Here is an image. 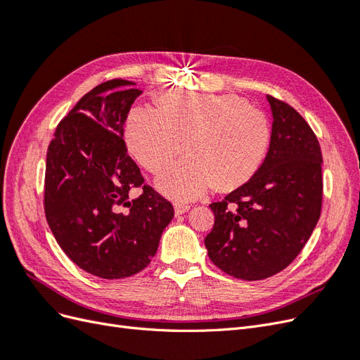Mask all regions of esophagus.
I'll return each instance as SVG.
<instances>
[{"label": "esophagus", "instance_id": "obj_1", "mask_svg": "<svg viewBox=\"0 0 360 360\" xmlns=\"http://www.w3.org/2000/svg\"><path fill=\"white\" fill-rule=\"evenodd\" d=\"M174 209H176V214L180 216V214H184L186 212H189L191 205L189 204H183V202H176V204H174Z\"/></svg>", "mask_w": 360, "mask_h": 360}]
</instances>
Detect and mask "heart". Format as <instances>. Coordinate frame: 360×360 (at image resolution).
<instances>
[{
    "mask_svg": "<svg viewBox=\"0 0 360 360\" xmlns=\"http://www.w3.org/2000/svg\"><path fill=\"white\" fill-rule=\"evenodd\" d=\"M159 108L138 105L127 115L126 136L135 159L159 174L158 188L176 200H193L217 186L231 189L264 162L271 130L267 117L234 94L167 91Z\"/></svg>",
    "mask_w": 360,
    "mask_h": 360,
    "instance_id": "1",
    "label": "heart"
}]
</instances>
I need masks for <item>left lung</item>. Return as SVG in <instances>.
Here are the masks:
<instances>
[{
  "mask_svg": "<svg viewBox=\"0 0 360 360\" xmlns=\"http://www.w3.org/2000/svg\"><path fill=\"white\" fill-rule=\"evenodd\" d=\"M271 138L257 172L219 202L204 243L214 266L245 281L276 275L299 255L320 219L319 139L290 105L266 96Z\"/></svg>",
  "mask_w": 360,
  "mask_h": 360,
  "instance_id": "left-lung-1",
  "label": "left lung"
}]
</instances>
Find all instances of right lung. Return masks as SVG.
<instances>
[{"label":"right lung","instance_id":"1","mask_svg":"<svg viewBox=\"0 0 360 360\" xmlns=\"http://www.w3.org/2000/svg\"><path fill=\"white\" fill-rule=\"evenodd\" d=\"M112 79L81 97L48 147L45 214L76 266L103 279L146 269L174 217L172 204L148 186L127 155L124 123L143 90Z\"/></svg>","mask_w":360,"mask_h":360}]
</instances>
